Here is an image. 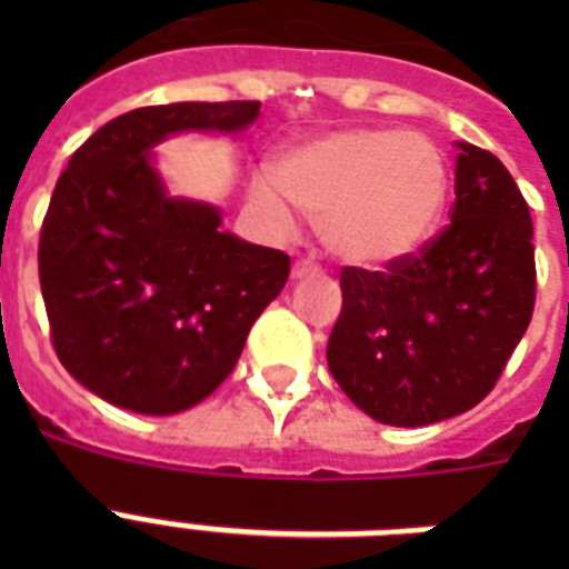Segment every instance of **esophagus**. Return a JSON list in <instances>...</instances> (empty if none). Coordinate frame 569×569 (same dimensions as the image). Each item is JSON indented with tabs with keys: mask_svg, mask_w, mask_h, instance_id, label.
Instances as JSON below:
<instances>
[{
	"mask_svg": "<svg viewBox=\"0 0 569 569\" xmlns=\"http://www.w3.org/2000/svg\"><path fill=\"white\" fill-rule=\"evenodd\" d=\"M312 274H319V266H316L312 259H298V262L292 266L295 280H301V277H312Z\"/></svg>",
	"mask_w": 569,
	"mask_h": 569,
	"instance_id": "1",
	"label": "esophagus"
}]
</instances>
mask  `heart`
<instances>
[{"label":"heart","mask_w":569,"mask_h":569,"mask_svg":"<svg viewBox=\"0 0 569 569\" xmlns=\"http://www.w3.org/2000/svg\"><path fill=\"white\" fill-rule=\"evenodd\" d=\"M451 191L442 147L389 127L339 129L280 156L274 180L257 177L253 200L289 223L283 193L319 221L325 248L348 266L380 268L410 257L437 230Z\"/></svg>","instance_id":"1"}]
</instances>
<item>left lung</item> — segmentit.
Wrapping results in <instances>:
<instances>
[{"instance_id": "obj_1", "label": "left lung", "mask_w": 569, "mask_h": 569, "mask_svg": "<svg viewBox=\"0 0 569 569\" xmlns=\"http://www.w3.org/2000/svg\"><path fill=\"white\" fill-rule=\"evenodd\" d=\"M451 223L383 271L342 268L328 366L383 425L467 413L496 387L535 312L529 203L493 153L458 141Z\"/></svg>"}]
</instances>
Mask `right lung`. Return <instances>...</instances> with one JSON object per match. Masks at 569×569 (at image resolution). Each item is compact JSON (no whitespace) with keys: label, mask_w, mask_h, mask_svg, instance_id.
Segmentation results:
<instances>
[{"label":"right lung","mask_w":569,"mask_h":569,"mask_svg":"<svg viewBox=\"0 0 569 569\" xmlns=\"http://www.w3.org/2000/svg\"><path fill=\"white\" fill-rule=\"evenodd\" d=\"M257 100L171 102L120 114L67 162L40 230L52 346L93 396L144 416L182 413L239 363L289 257L221 230V212L171 197L153 168L177 132H241Z\"/></svg>","instance_id":"obj_1"}]
</instances>
